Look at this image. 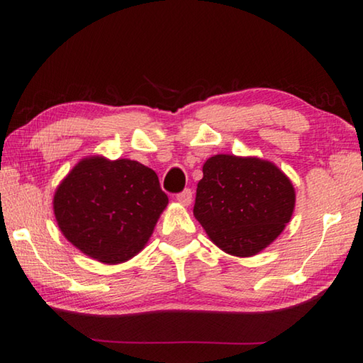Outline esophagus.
Segmentation results:
<instances>
[{
    "label": "esophagus",
    "instance_id": "obj_1",
    "mask_svg": "<svg viewBox=\"0 0 363 363\" xmlns=\"http://www.w3.org/2000/svg\"><path fill=\"white\" fill-rule=\"evenodd\" d=\"M191 199H193V191L189 188H185L182 193L177 194V201L178 203H182L183 206H188L191 203Z\"/></svg>",
    "mask_w": 363,
    "mask_h": 363
}]
</instances>
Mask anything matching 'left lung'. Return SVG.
<instances>
[{
  "label": "left lung",
  "instance_id": "8db88e82",
  "mask_svg": "<svg viewBox=\"0 0 363 363\" xmlns=\"http://www.w3.org/2000/svg\"><path fill=\"white\" fill-rule=\"evenodd\" d=\"M295 189L276 165L219 154L206 160L193 213L209 238L235 256H252L291 220Z\"/></svg>",
  "mask_w": 363,
  "mask_h": 363
}]
</instances>
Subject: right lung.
I'll return each instance as SVG.
<instances>
[{"label": "right lung", "mask_w": 363, "mask_h": 363, "mask_svg": "<svg viewBox=\"0 0 363 363\" xmlns=\"http://www.w3.org/2000/svg\"><path fill=\"white\" fill-rule=\"evenodd\" d=\"M167 203L149 167L91 157L61 182L53 209L63 235L82 253L102 263H121L141 252Z\"/></svg>", "instance_id": "obj_1"}]
</instances>
